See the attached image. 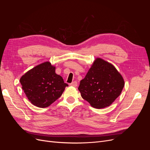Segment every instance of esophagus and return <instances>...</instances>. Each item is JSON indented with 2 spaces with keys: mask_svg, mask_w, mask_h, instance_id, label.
<instances>
[{
  "mask_svg": "<svg viewBox=\"0 0 150 150\" xmlns=\"http://www.w3.org/2000/svg\"><path fill=\"white\" fill-rule=\"evenodd\" d=\"M70 86H74V87H76V86H78V83H77L76 81H73V82L71 83L70 84Z\"/></svg>",
  "mask_w": 150,
  "mask_h": 150,
  "instance_id": "obj_1",
  "label": "esophagus"
}]
</instances>
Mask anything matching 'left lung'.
Returning a JSON list of instances; mask_svg holds the SVG:
<instances>
[{
    "instance_id": "obj_1",
    "label": "left lung",
    "mask_w": 150,
    "mask_h": 150,
    "mask_svg": "<svg viewBox=\"0 0 150 150\" xmlns=\"http://www.w3.org/2000/svg\"><path fill=\"white\" fill-rule=\"evenodd\" d=\"M125 86L122 76L111 63L96 59L78 89L81 96L94 108L110 106L118 97Z\"/></svg>"
}]
</instances>
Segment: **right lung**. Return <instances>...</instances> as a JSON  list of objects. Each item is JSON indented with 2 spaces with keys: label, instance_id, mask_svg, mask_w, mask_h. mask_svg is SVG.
I'll return each mask as SVG.
<instances>
[{
  "label": "right lung",
  "instance_id": "obj_1",
  "mask_svg": "<svg viewBox=\"0 0 150 150\" xmlns=\"http://www.w3.org/2000/svg\"><path fill=\"white\" fill-rule=\"evenodd\" d=\"M56 67L45 62L28 71L20 79L26 96L39 108H46L60 98L68 84L55 72Z\"/></svg>",
  "mask_w": 150,
  "mask_h": 150
}]
</instances>
